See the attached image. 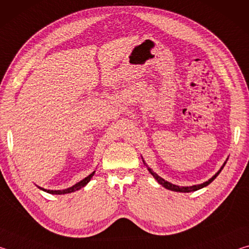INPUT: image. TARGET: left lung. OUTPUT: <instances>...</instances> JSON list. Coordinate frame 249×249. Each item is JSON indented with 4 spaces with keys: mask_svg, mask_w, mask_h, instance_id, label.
Segmentation results:
<instances>
[{
    "mask_svg": "<svg viewBox=\"0 0 249 249\" xmlns=\"http://www.w3.org/2000/svg\"><path fill=\"white\" fill-rule=\"evenodd\" d=\"M142 161H144V160H142ZM145 163V162H144ZM225 163H226V161L224 162V165H223V167L225 166ZM146 165V163H145ZM223 167L221 168L220 170H218L215 175H214L212 178H211L209 181H206V182H204V183H202V184H197V185H192V187H179V185H176V184H172V183H170V182H168V181H166V180H163L161 177H159L157 174H155V172L150 169V168H148V170H149V172L151 175L154 176V178L158 181V182L162 185V187H165L166 189H168V190H171V191H176V192H192V191H196V190H199V189H202V188H204V187H206V185L208 184H210L211 182H212V181L216 178V177L218 176V174H220V172L222 171V169H223Z\"/></svg>",
    "mask_w": 249,
    "mask_h": 249,
    "instance_id": "8db88e82",
    "label": "left lung"
}]
</instances>
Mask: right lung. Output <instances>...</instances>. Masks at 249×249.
Masks as SVG:
<instances>
[{"label": "right lung", "mask_w": 249, "mask_h": 249, "mask_svg": "<svg viewBox=\"0 0 249 249\" xmlns=\"http://www.w3.org/2000/svg\"><path fill=\"white\" fill-rule=\"evenodd\" d=\"M94 172H95V171L92 172L91 175H89V176L87 177V178H84L83 180L80 181V182H78V183H75L74 185H72V187H71V188L66 189V190H46V189H43V188H39V189H41V190H44V191L48 192V193H52V195H65V193L74 192V191H77V190H80V189L83 188L84 185H86L88 182H89L92 177H93Z\"/></svg>", "instance_id": "right-lung-1"}]
</instances>
